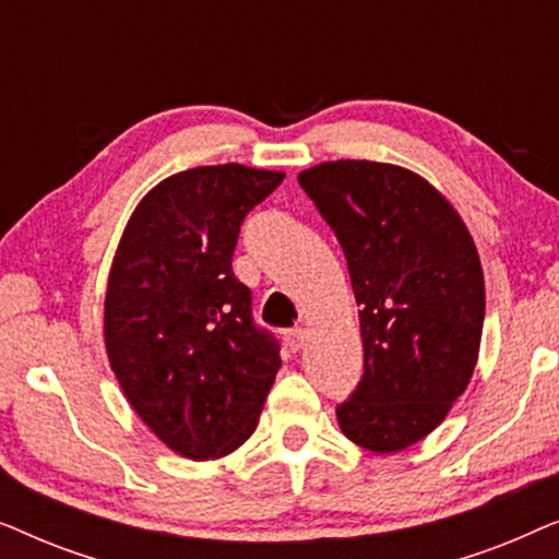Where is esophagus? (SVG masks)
<instances>
[{
	"mask_svg": "<svg viewBox=\"0 0 559 559\" xmlns=\"http://www.w3.org/2000/svg\"><path fill=\"white\" fill-rule=\"evenodd\" d=\"M305 343H308V328H293L287 333V346L293 350H300Z\"/></svg>",
	"mask_w": 559,
	"mask_h": 559,
	"instance_id": "obj_1",
	"label": "esophagus"
}]
</instances>
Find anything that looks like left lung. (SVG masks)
Wrapping results in <instances>:
<instances>
[{
  "label": "left lung",
  "instance_id": "obj_1",
  "mask_svg": "<svg viewBox=\"0 0 559 559\" xmlns=\"http://www.w3.org/2000/svg\"><path fill=\"white\" fill-rule=\"evenodd\" d=\"M297 180L338 236L361 305L364 377L338 425L371 453H396L445 419L476 369L478 249L448 198L404 167L335 159Z\"/></svg>",
  "mask_w": 559,
  "mask_h": 559
}]
</instances>
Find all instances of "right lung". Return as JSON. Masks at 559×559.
<instances>
[{
	"label": "right lung",
	"mask_w": 559,
	"mask_h": 559,
	"mask_svg": "<svg viewBox=\"0 0 559 559\" xmlns=\"http://www.w3.org/2000/svg\"><path fill=\"white\" fill-rule=\"evenodd\" d=\"M282 180L236 163L170 175L136 205L114 254L111 371L142 423L190 461H216L251 438L282 366L231 270L243 218Z\"/></svg>",
	"instance_id": "add662e5"
}]
</instances>
